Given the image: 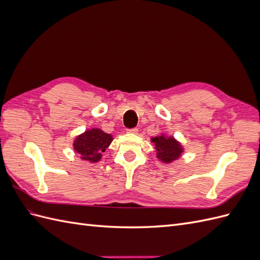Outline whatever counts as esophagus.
Returning <instances> with one entry per match:
<instances>
[{
  "instance_id": "34e87169",
  "label": "esophagus",
  "mask_w": 260,
  "mask_h": 260,
  "mask_svg": "<svg viewBox=\"0 0 260 260\" xmlns=\"http://www.w3.org/2000/svg\"><path fill=\"white\" fill-rule=\"evenodd\" d=\"M138 131H139V130H138L137 128H133V129H128V130H127V132H128V133H133V135H136V133H138Z\"/></svg>"
}]
</instances>
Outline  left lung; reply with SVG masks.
<instances>
[{"label":"left lung","instance_id":"obj_1","mask_svg":"<svg viewBox=\"0 0 260 260\" xmlns=\"http://www.w3.org/2000/svg\"><path fill=\"white\" fill-rule=\"evenodd\" d=\"M151 141L155 144L156 157L165 164H171L178 160L184 152L182 144L171 136L160 135L152 138Z\"/></svg>","mask_w":260,"mask_h":260}]
</instances>
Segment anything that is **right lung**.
<instances>
[{
  "mask_svg": "<svg viewBox=\"0 0 260 260\" xmlns=\"http://www.w3.org/2000/svg\"><path fill=\"white\" fill-rule=\"evenodd\" d=\"M113 140V136L109 133L99 128H92L76 137L73 146L82 160L98 162L102 158V153L106 151Z\"/></svg>",
  "mask_w": 260,
  "mask_h": 260,
  "instance_id": "right-lung-1",
  "label": "right lung"
}]
</instances>
